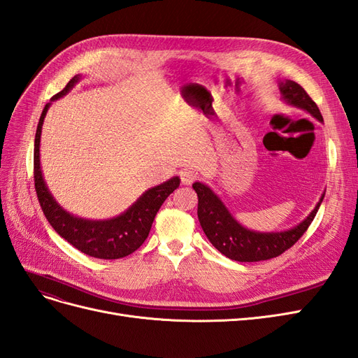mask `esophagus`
Listing matches in <instances>:
<instances>
[{"label": "esophagus", "instance_id": "obj_1", "mask_svg": "<svg viewBox=\"0 0 358 358\" xmlns=\"http://www.w3.org/2000/svg\"><path fill=\"white\" fill-rule=\"evenodd\" d=\"M197 179V173L192 170H182L180 171V182L183 185H191V183Z\"/></svg>", "mask_w": 358, "mask_h": 358}]
</instances>
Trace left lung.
I'll return each instance as SVG.
<instances>
[{
  "mask_svg": "<svg viewBox=\"0 0 358 358\" xmlns=\"http://www.w3.org/2000/svg\"><path fill=\"white\" fill-rule=\"evenodd\" d=\"M279 91L287 104L308 112L320 122L322 121L318 106L299 83L294 80L279 82ZM192 188L199 197L197 215L204 234L221 254L241 263L263 262V259L275 258L285 252L309 229L326 194H322L315 209L306 216V220H303L294 229L278 233H259L248 230L237 222L220 197L208 185L196 182L192 183Z\"/></svg>",
  "mask_w": 358,
  "mask_h": 358,
  "instance_id": "8db88e82",
  "label": "left lung"
}]
</instances>
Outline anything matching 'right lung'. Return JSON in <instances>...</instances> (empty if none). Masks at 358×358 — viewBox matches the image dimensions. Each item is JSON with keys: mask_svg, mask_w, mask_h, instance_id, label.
I'll use <instances>...</instances> for the list:
<instances>
[{"mask_svg": "<svg viewBox=\"0 0 358 358\" xmlns=\"http://www.w3.org/2000/svg\"><path fill=\"white\" fill-rule=\"evenodd\" d=\"M79 79V74L74 76L66 88L52 96V101L66 95ZM49 106L50 103L43 109L34 140V183L38 203L46 220L62 239L90 257L116 259L133 254L146 241L161 204L179 187L180 179L175 176L158 187L145 191L131 208L112 220L91 221L66 212L52 197L40 169V136Z\"/></svg>", "mask_w": 358, "mask_h": 358, "instance_id": "right-lung-1", "label": "right lung"}]
</instances>
